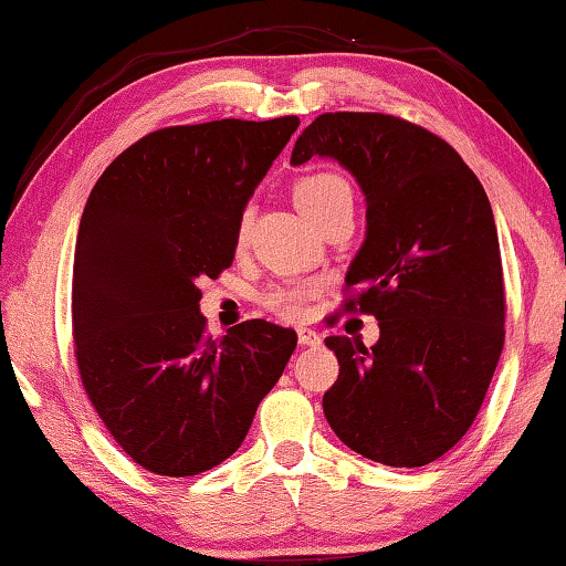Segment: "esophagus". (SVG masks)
I'll return each instance as SVG.
<instances>
[{
  "label": "esophagus",
  "instance_id": "obj_1",
  "mask_svg": "<svg viewBox=\"0 0 566 566\" xmlns=\"http://www.w3.org/2000/svg\"><path fill=\"white\" fill-rule=\"evenodd\" d=\"M297 343L304 345V347L319 345V335H317L315 329H310V327H300V329H297Z\"/></svg>",
  "mask_w": 566,
  "mask_h": 566
}]
</instances>
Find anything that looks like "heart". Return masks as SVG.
<instances>
[{"mask_svg":"<svg viewBox=\"0 0 566 566\" xmlns=\"http://www.w3.org/2000/svg\"><path fill=\"white\" fill-rule=\"evenodd\" d=\"M353 199V188L345 181L343 176L329 174V170H317V174H310L300 178L294 184V203L300 206V211L315 223L322 213L329 211L332 206ZM249 227V211L241 213L239 219V237L244 239ZM312 286H274L264 294L262 304L272 312V315L282 319H294L300 317L304 302L310 300Z\"/></svg>","mask_w":566,"mask_h":566,"instance_id":"obj_1","label":"heart"}]
</instances>
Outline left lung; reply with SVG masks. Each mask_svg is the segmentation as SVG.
Listing matches in <instances>:
<instances>
[{"label":"left lung","instance_id":"8db88e82","mask_svg":"<svg viewBox=\"0 0 566 566\" xmlns=\"http://www.w3.org/2000/svg\"><path fill=\"white\" fill-rule=\"evenodd\" d=\"M329 156L360 184L367 237L345 276V312L373 315L370 349L327 337L337 382L322 408L365 459L416 469L476 420L504 347L496 221L476 174L443 138L385 113H322L292 164Z\"/></svg>","mask_w":566,"mask_h":566}]
</instances>
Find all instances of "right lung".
I'll use <instances>...</instances> for the list:
<instances>
[{
    "mask_svg": "<svg viewBox=\"0 0 566 566\" xmlns=\"http://www.w3.org/2000/svg\"><path fill=\"white\" fill-rule=\"evenodd\" d=\"M297 125H170L90 191L73 264L77 373L115 443L158 476L227 461L297 347L294 329L264 319L213 339L199 312V280L234 262L249 196Z\"/></svg>",
    "mask_w": 566,
    "mask_h": 566,
    "instance_id": "obj_1",
    "label": "right lung"
}]
</instances>
